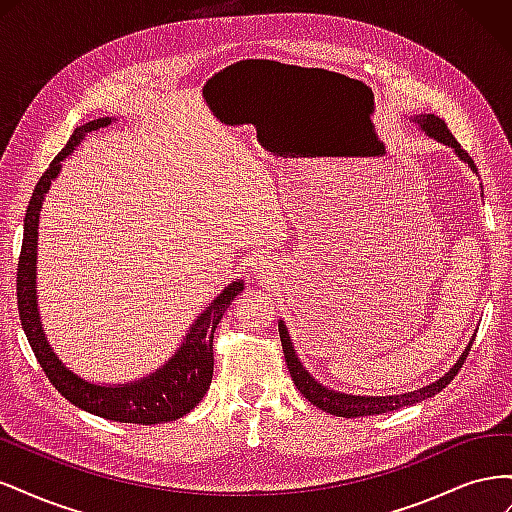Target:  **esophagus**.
I'll return each mask as SVG.
<instances>
[{
	"label": "esophagus",
	"instance_id": "esophagus-1",
	"mask_svg": "<svg viewBox=\"0 0 512 512\" xmlns=\"http://www.w3.org/2000/svg\"><path fill=\"white\" fill-rule=\"evenodd\" d=\"M252 265H254V271L258 275L273 273V260H271V256H256Z\"/></svg>",
	"mask_w": 512,
	"mask_h": 512
}]
</instances>
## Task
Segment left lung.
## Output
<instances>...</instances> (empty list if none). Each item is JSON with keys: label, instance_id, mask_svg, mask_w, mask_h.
<instances>
[{"label": "left lung", "instance_id": "1", "mask_svg": "<svg viewBox=\"0 0 512 512\" xmlns=\"http://www.w3.org/2000/svg\"><path fill=\"white\" fill-rule=\"evenodd\" d=\"M414 121L421 123V128L436 138V141L453 147L457 156L468 162L472 170H476L474 166V160L468 156V151L463 149L457 138L453 136V132L448 130L446 121L436 117V115H421L416 117ZM280 339H282V348H284V359H286V365H288V371L292 376V382L297 389L301 391V395L312 401V404L324 412L329 414H335V416H344V418H359V416H371V414H384V412H393V410H399V408H406V406H412V404H418V401H423L427 397H433L436 393H440L446 384H451V380L459 374V369L463 365V361H466V356L470 350H466L461 354V359L455 363V367L448 371V374L444 378H440L438 382H433L429 386H425V389H418V391H412V393H404V395H389V397H359V395H344V393H335V391H329L327 386L318 384L312 376L307 374V369L301 365V361L297 359V354H294V348H292V342L288 337V331H286V324L280 322Z\"/></svg>", "mask_w": 512, "mask_h": 512}]
</instances>
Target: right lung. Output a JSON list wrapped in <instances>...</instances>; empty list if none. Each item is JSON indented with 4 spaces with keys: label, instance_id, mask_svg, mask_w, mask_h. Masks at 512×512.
<instances>
[{
    "label": "right lung",
    "instance_id": "right-lung-1",
    "mask_svg": "<svg viewBox=\"0 0 512 512\" xmlns=\"http://www.w3.org/2000/svg\"><path fill=\"white\" fill-rule=\"evenodd\" d=\"M111 123L108 117L94 119L85 126L76 128L70 136L68 145L61 149L51 166L44 170L32 200L27 205L25 213V230H23V245L19 254V269H17V303L23 331L27 342L32 346L36 359L51 380L55 389L64 395L70 404L79 406L85 412L108 418V421L119 423H136V425H158L168 423L188 414L200 399L205 397L211 378H213V333L218 324L237 297L243 290L241 282H232L222 294L215 299L207 312L198 316L192 324V331L185 337L179 352L170 359L156 374H151L138 382L119 384V386H98L81 380L70 369L61 365V361L53 354L49 342L44 339L38 305H36V247H38V218L42 198L49 190L51 181L59 173V162L64 160L72 149L81 143V138L91 132L104 128Z\"/></svg>",
    "mask_w": 512,
    "mask_h": 512
}]
</instances>
